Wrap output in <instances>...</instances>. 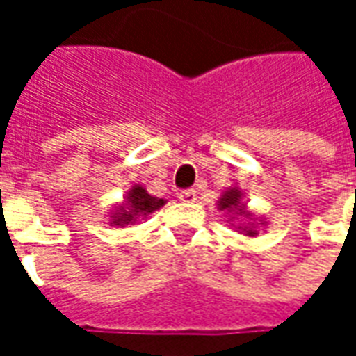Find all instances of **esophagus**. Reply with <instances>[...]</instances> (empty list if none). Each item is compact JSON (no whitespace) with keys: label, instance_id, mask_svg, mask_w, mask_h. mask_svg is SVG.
I'll list each match as a JSON object with an SVG mask.
<instances>
[{"label":"esophagus","instance_id":"1","mask_svg":"<svg viewBox=\"0 0 356 356\" xmlns=\"http://www.w3.org/2000/svg\"><path fill=\"white\" fill-rule=\"evenodd\" d=\"M179 200L185 202V204H193L196 200V191L194 188H185V191H181L179 193Z\"/></svg>","mask_w":356,"mask_h":356}]
</instances>
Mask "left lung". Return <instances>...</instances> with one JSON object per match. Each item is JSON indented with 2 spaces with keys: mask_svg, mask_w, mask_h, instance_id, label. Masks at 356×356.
<instances>
[{
  "mask_svg": "<svg viewBox=\"0 0 356 356\" xmlns=\"http://www.w3.org/2000/svg\"><path fill=\"white\" fill-rule=\"evenodd\" d=\"M238 200H240V193H238V191H227L223 198H221V202H219V206H221V209L236 208V204H238ZM240 213H242V211H240ZM248 232H252V231H248Z\"/></svg>",
  "mask_w": 356,
  "mask_h": 356,
  "instance_id": "8db88e82",
  "label": "left lung"
}]
</instances>
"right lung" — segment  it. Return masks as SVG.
Wrapping results in <instances>:
<instances>
[{
    "instance_id": "right-lung-1",
    "label": "right lung",
    "mask_w": 356,
    "mask_h": 356,
    "mask_svg": "<svg viewBox=\"0 0 356 356\" xmlns=\"http://www.w3.org/2000/svg\"><path fill=\"white\" fill-rule=\"evenodd\" d=\"M160 206H163L162 198H152L143 186H133L131 191H129V196H127L125 208L122 209L120 216H116V221H114V223H133L139 216L152 213V211H156Z\"/></svg>"
}]
</instances>
